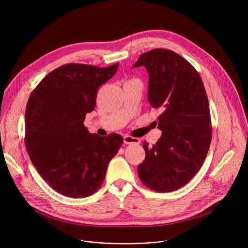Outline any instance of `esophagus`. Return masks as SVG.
<instances>
[{"label": "esophagus", "instance_id": "obj_1", "mask_svg": "<svg viewBox=\"0 0 248 248\" xmlns=\"http://www.w3.org/2000/svg\"><path fill=\"white\" fill-rule=\"evenodd\" d=\"M124 142L125 144H139L140 139L136 138V137L129 136V135H124Z\"/></svg>", "mask_w": 248, "mask_h": 248}]
</instances>
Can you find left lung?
Returning <instances> with one entry per match:
<instances>
[{
  "instance_id": "obj_1",
  "label": "left lung",
  "mask_w": 248,
  "mask_h": 248,
  "mask_svg": "<svg viewBox=\"0 0 248 248\" xmlns=\"http://www.w3.org/2000/svg\"><path fill=\"white\" fill-rule=\"evenodd\" d=\"M149 75L148 102L162 114V135L152 147L143 143L145 160L137 168L140 181L157 192L186 185L202 167L212 139L208 97L197 70L170 50L140 55L133 67Z\"/></svg>"
}]
</instances>
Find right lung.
<instances>
[{"instance_id":"1","label":"right lung","mask_w":248,"mask_h":248,"mask_svg":"<svg viewBox=\"0 0 248 248\" xmlns=\"http://www.w3.org/2000/svg\"><path fill=\"white\" fill-rule=\"evenodd\" d=\"M108 67L67 63L48 74L26 105L25 146L33 166L57 192L84 198L96 192L124 138L91 134L83 122L99 87L114 77Z\"/></svg>"}]
</instances>
